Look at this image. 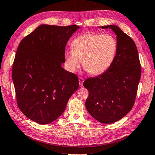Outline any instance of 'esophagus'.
<instances>
[{
    "label": "esophagus",
    "instance_id": "obj_1",
    "mask_svg": "<svg viewBox=\"0 0 155 155\" xmlns=\"http://www.w3.org/2000/svg\"><path fill=\"white\" fill-rule=\"evenodd\" d=\"M83 82H84V79H83V78H81V77H79V85H80L81 86L83 85Z\"/></svg>",
    "mask_w": 155,
    "mask_h": 155
}]
</instances>
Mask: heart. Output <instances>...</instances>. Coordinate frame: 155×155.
I'll return each instance as SVG.
<instances>
[{
    "instance_id": "1",
    "label": "heart",
    "mask_w": 155,
    "mask_h": 155,
    "mask_svg": "<svg viewBox=\"0 0 155 155\" xmlns=\"http://www.w3.org/2000/svg\"><path fill=\"white\" fill-rule=\"evenodd\" d=\"M117 48V41L114 36L85 32L74 40L72 50L65 52L66 68L75 72L83 61V67L90 74H102L114 62Z\"/></svg>"
}]
</instances>
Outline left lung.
Listing matches in <instances>:
<instances>
[{
	"instance_id": "1",
	"label": "left lung",
	"mask_w": 155,
	"mask_h": 155,
	"mask_svg": "<svg viewBox=\"0 0 155 155\" xmlns=\"http://www.w3.org/2000/svg\"><path fill=\"white\" fill-rule=\"evenodd\" d=\"M101 28H109L115 32L117 51L105 72L88 78L83 83L89 91L85 106L96 120L104 124H111L132 110L141 78V64L136 45L130 37L116 25Z\"/></svg>"
}]
</instances>
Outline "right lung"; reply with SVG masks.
<instances>
[{"instance_id":"right-lung-1","label":"right lung","mask_w":155,"mask_h":155,"mask_svg":"<svg viewBox=\"0 0 155 155\" xmlns=\"http://www.w3.org/2000/svg\"><path fill=\"white\" fill-rule=\"evenodd\" d=\"M80 27L41 25L21 41L12 67L17 103L35 123H52L79 88L76 74L61 66L65 47Z\"/></svg>"}]
</instances>
